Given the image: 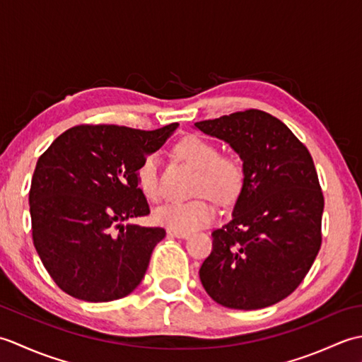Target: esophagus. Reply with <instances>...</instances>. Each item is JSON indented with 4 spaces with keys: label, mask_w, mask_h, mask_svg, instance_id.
Here are the masks:
<instances>
[{
    "label": "esophagus",
    "mask_w": 362,
    "mask_h": 362,
    "mask_svg": "<svg viewBox=\"0 0 362 362\" xmlns=\"http://www.w3.org/2000/svg\"><path fill=\"white\" fill-rule=\"evenodd\" d=\"M168 235L175 236V238H182V240H188L191 236L189 232H180V230H168Z\"/></svg>",
    "instance_id": "obj_1"
}]
</instances>
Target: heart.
<instances>
[{
	"instance_id": "obj_1",
	"label": "heart",
	"mask_w": 362,
	"mask_h": 362,
	"mask_svg": "<svg viewBox=\"0 0 362 362\" xmlns=\"http://www.w3.org/2000/svg\"><path fill=\"white\" fill-rule=\"evenodd\" d=\"M175 153L199 173L196 194H205L219 204H230L240 196L244 187V166L236 157H221V151L214 143L201 136H187L175 146ZM157 157H146L138 166L136 182L141 193L156 201L158 199ZM214 218V209L204 199L191 202H169L158 206L153 213L160 226L169 230L193 232Z\"/></svg>"
}]
</instances>
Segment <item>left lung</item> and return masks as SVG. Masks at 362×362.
I'll return each mask as SVG.
<instances>
[{
	"label": "left lung",
	"instance_id": "left-lung-1",
	"mask_svg": "<svg viewBox=\"0 0 362 362\" xmlns=\"http://www.w3.org/2000/svg\"><path fill=\"white\" fill-rule=\"evenodd\" d=\"M230 144L245 179L232 221L214 230L199 276L214 302L259 310L294 292L322 244L324 194L311 153L286 124L250 109L194 122Z\"/></svg>",
	"mask_w": 362,
	"mask_h": 362
}]
</instances>
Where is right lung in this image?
Here are the masks:
<instances>
[{"mask_svg": "<svg viewBox=\"0 0 362 362\" xmlns=\"http://www.w3.org/2000/svg\"><path fill=\"white\" fill-rule=\"evenodd\" d=\"M177 126H76L38 158L29 191L33 240L45 269L66 294L112 302L141 283L166 232L122 222L149 214L138 166Z\"/></svg>", "mask_w": 362, "mask_h": 362, "instance_id": "add662e5", "label": "right lung"}]
</instances>
